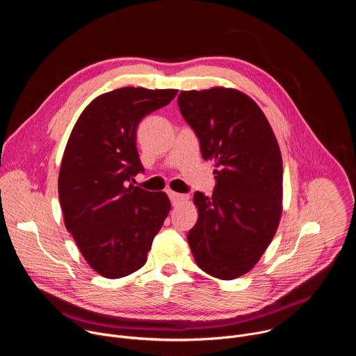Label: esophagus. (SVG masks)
I'll list each match as a JSON object with an SVG mask.
<instances>
[{
  "label": "esophagus",
  "instance_id": "obj_1",
  "mask_svg": "<svg viewBox=\"0 0 356 356\" xmlns=\"http://www.w3.org/2000/svg\"><path fill=\"white\" fill-rule=\"evenodd\" d=\"M169 198L172 201V206H177V204H180V202L187 200V195L179 194V193H175V191H169Z\"/></svg>",
  "mask_w": 356,
  "mask_h": 356
}]
</instances>
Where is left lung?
<instances>
[{"instance_id":"8db88e82","label":"left lung","mask_w":356,"mask_h":356,"mask_svg":"<svg viewBox=\"0 0 356 356\" xmlns=\"http://www.w3.org/2000/svg\"><path fill=\"white\" fill-rule=\"evenodd\" d=\"M177 104L217 180L211 197L194 194L198 220L187 241L201 270L232 280L258 264L279 227V143L259 106L235 88L181 91Z\"/></svg>"}]
</instances>
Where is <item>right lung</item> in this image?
Masks as SVG:
<instances>
[{
    "label": "right lung",
    "instance_id": "add662e5",
    "mask_svg": "<svg viewBox=\"0 0 356 356\" xmlns=\"http://www.w3.org/2000/svg\"><path fill=\"white\" fill-rule=\"evenodd\" d=\"M177 90L122 87L101 94L80 114L67 140L59 200L66 229L98 275L120 279L140 269L170 201L129 181L143 172L136 149L140 120Z\"/></svg>",
    "mask_w": 356,
    "mask_h": 356
}]
</instances>
